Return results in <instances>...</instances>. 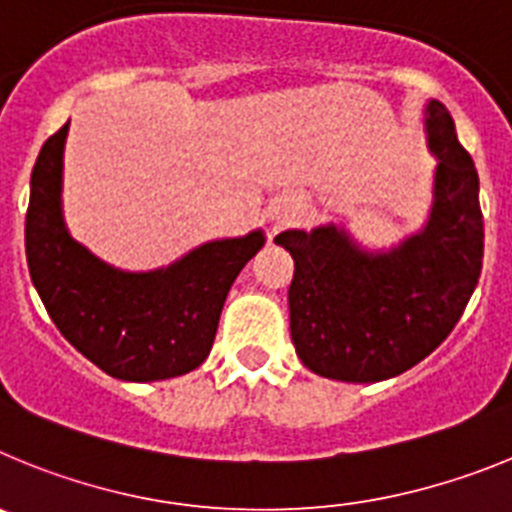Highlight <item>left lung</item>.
<instances>
[{"mask_svg": "<svg viewBox=\"0 0 512 512\" xmlns=\"http://www.w3.org/2000/svg\"><path fill=\"white\" fill-rule=\"evenodd\" d=\"M438 158L428 223L390 251H364L338 225L284 230L295 259L289 333L310 372L382 382L433 354L467 307L485 253L479 176L441 102L425 107Z\"/></svg>", "mask_w": 512, "mask_h": 512, "instance_id": "8db88e82", "label": "left lung"}]
</instances>
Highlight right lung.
Listing matches in <instances>:
<instances>
[{"instance_id": "right-lung-1", "label": "right lung", "mask_w": 512, "mask_h": 512, "mask_svg": "<svg viewBox=\"0 0 512 512\" xmlns=\"http://www.w3.org/2000/svg\"><path fill=\"white\" fill-rule=\"evenodd\" d=\"M66 135L69 122L40 148L25 217L27 269L45 310L63 338L110 377L156 382L192 372L210 354L225 297L264 246V233L210 241L156 271L104 264L63 223Z\"/></svg>"}]
</instances>
